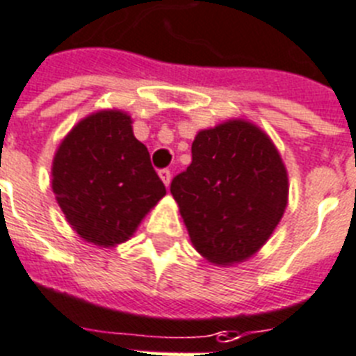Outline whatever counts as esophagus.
<instances>
[{"label":"esophagus","mask_w":356,"mask_h":356,"mask_svg":"<svg viewBox=\"0 0 356 356\" xmlns=\"http://www.w3.org/2000/svg\"><path fill=\"white\" fill-rule=\"evenodd\" d=\"M158 176L165 184V187H169V184H171V171L169 169H162V171H158Z\"/></svg>","instance_id":"esophagus-1"}]
</instances>
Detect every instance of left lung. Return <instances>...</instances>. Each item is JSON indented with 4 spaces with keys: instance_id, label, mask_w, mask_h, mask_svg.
<instances>
[{
    "instance_id": "8db88e82",
    "label": "left lung",
    "mask_w": 356,
    "mask_h": 356,
    "mask_svg": "<svg viewBox=\"0 0 356 356\" xmlns=\"http://www.w3.org/2000/svg\"><path fill=\"white\" fill-rule=\"evenodd\" d=\"M288 191L277 147L245 118L198 131L193 162L171 184L193 247L218 266L259 252L284 214Z\"/></svg>"
}]
</instances>
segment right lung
Wrapping results in <instances>:
<instances>
[{
	"mask_svg": "<svg viewBox=\"0 0 356 356\" xmlns=\"http://www.w3.org/2000/svg\"><path fill=\"white\" fill-rule=\"evenodd\" d=\"M131 124L122 109L88 115L63 138L51 162V191L66 221L100 248L127 241L165 196Z\"/></svg>",
	"mask_w": 356,
	"mask_h": 356,
	"instance_id": "right-lung-1",
	"label": "right lung"
}]
</instances>
